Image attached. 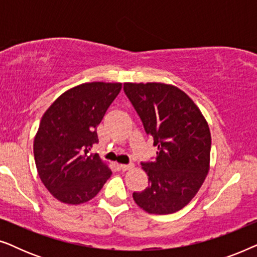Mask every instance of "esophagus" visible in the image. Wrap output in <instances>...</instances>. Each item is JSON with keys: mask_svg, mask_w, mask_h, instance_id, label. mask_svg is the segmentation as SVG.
I'll return each instance as SVG.
<instances>
[{"mask_svg": "<svg viewBox=\"0 0 257 257\" xmlns=\"http://www.w3.org/2000/svg\"><path fill=\"white\" fill-rule=\"evenodd\" d=\"M133 167V165L132 164H130V165H125V164H120L119 165V168H120L121 171H128V170H131V168Z\"/></svg>", "mask_w": 257, "mask_h": 257, "instance_id": "1", "label": "esophagus"}]
</instances>
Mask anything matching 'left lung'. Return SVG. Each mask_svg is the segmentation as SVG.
Returning a JSON list of instances; mask_svg holds the SVG:
<instances>
[{
  "label": "left lung",
  "mask_w": 257,
  "mask_h": 257,
  "mask_svg": "<svg viewBox=\"0 0 257 257\" xmlns=\"http://www.w3.org/2000/svg\"><path fill=\"white\" fill-rule=\"evenodd\" d=\"M124 91L158 146L154 161L142 163L149 187L133 193V199L150 214L178 212L194 198L208 174V124L194 101L177 86L125 83Z\"/></svg>",
  "instance_id": "obj_1"
}]
</instances>
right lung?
<instances>
[{
    "instance_id": "obj_1",
    "label": "right lung",
    "mask_w": 257,
    "mask_h": 257,
    "mask_svg": "<svg viewBox=\"0 0 257 257\" xmlns=\"http://www.w3.org/2000/svg\"><path fill=\"white\" fill-rule=\"evenodd\" d=\"M121 83L92 82L61 94L41 119L34 156L42 182L56 199L79 205L94 198L112 172L91 149L97 126Z\"/></svg>"
}]
</instances>
